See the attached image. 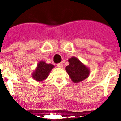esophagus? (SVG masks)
<instances>
[{
	"instance_id": "esophagus-1",
	"label": "esophagus",
	"mask_w": 121,
	"mask_h": 121,
	"mask_svg": "<svg viewBox=\"0 0 121 121\" xmlns=\"http://www.w3.org/2000/svg\"><path fill=\"white\" fill-rule=\"evenodd\" d=\"M63 66V65L62 63H60L58 64H57V66H58V68H62Z\"/></svg>"
}]
</instances>
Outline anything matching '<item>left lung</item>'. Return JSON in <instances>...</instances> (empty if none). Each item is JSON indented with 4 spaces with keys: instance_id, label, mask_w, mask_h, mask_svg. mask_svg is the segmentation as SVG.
<instances>
[{
    "instance_id": "8db88e82",
    "label": "left lung",
    "mask_w": 121,
    "mask_h": 121,
    "mask_svg": "<svg viewBox=\"0 0 121 121\" xmlns=\"http://www.w3.org/2000/svg\"><path fill=\"white\" fill-rule=\"evenodd\" d=\"M68 61L69 65L66 66L65 70L75 83H78L88 77L90 69L77 58L73 56L68 59Z\"/></svg>"
}]
</instances>
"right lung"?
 Instances as JSON below:
<instances>
[{
  "label": "right lung",
  "instance_id": "right-lung-1",
  "mask_svg": "<svg viewBox=\"0 0 121 121\" xmlns=\"http://www.w3.org/2000/svg\"><path fill=\"white\" fill-rule=\"evenodd\" d=\"M54 67L55 66L53 65L50 63L48 64L44 61H39L37 65L36 68L32 73V77L38 82L45 80Z\"/></svg>",
  "mask_w": 121,
  "mask_h": 121
}]
</instances>
